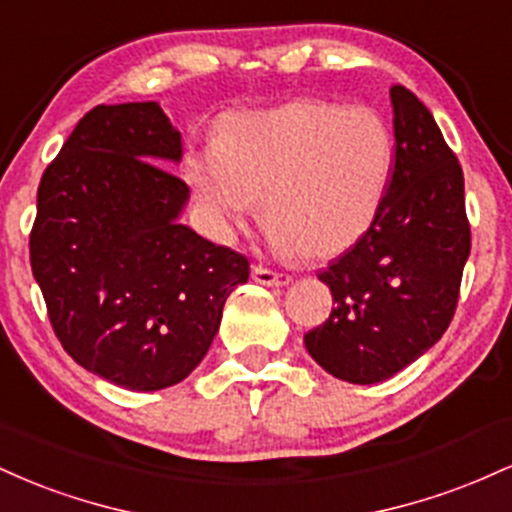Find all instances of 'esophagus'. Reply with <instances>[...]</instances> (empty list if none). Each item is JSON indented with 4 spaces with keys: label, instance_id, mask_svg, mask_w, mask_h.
<instances>
[{
    "label": "esophagus",
    "instance_id": "34e87169",
    "mask_svg": "<svg viewBox=\"0 0 512 512\" xmlns=\"http://www.w3.org/2000/svg\"><path fill=\"white\" fill-rule=\"evenodd\" d=\"M252 279L257 281V284H264V286H286L291 284L293 276L291 274H284V272H274V269L269 267H255L252 269Z\"/></svg>",
    "mask_w": 512,
    "mask_h": 512
}]
</instances>
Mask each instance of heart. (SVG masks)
<instances>
[{
  "label": "heart",
  "instance_id": "obj_1",
  "mask_svg": "<svg viewBox=\"0 0 512 512\" xmlns=\"http://www.w3.org/2000/svg\"><path fill=\"white\" fill-rule=\"evenodd\" d=\"M392 175L390 129L368 108L301 98L236 117L216 149L187 158V182L216 231L262 202L276 248L337 257L373 228Z\"/></svg>",
  "mask_w": 512,
  "mask_h": 512
}]
</instances>
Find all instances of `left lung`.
<instances>
[{
    "label": "left lung",
    "instance_id": "1",
    "mask_svg": "<svg viewBox=\"0 0 512 512\" xmlns=\"http://www.w3.org/2000/svg\"><path fill=\"white\" fill-rule=\"evenodd\" d=\"M395 168L373 228L320 279L334 308L305 349L334 378H392L443 337L472 248L464 175L428 108L392 86Z\"/></svg>",
    "mask_w": 512,
    "mask_h": 512
}]
</instances>
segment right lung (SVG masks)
Here are the masks:
<instances>
[{
    "label": "right lung",
    "mask_w": 512,
    "mask_h": 512,
    "mask_svg": "<svg viewBox=\"0 0 512 512\" xmlns=\"http://www.w3.org/2000/svg\"><path fill=\"white\" fill-rule=\"evenodd\" d=\"M180 132L161 105H96L45 168L31 269L79 366L127 390L185 380L219 332L248 257L178 221L190 187L166 161Z\"/></svg>",
    "instance_id": "1"
}]
</instances>
